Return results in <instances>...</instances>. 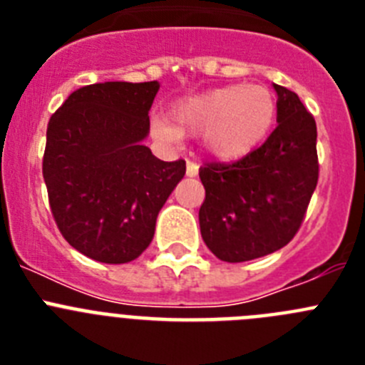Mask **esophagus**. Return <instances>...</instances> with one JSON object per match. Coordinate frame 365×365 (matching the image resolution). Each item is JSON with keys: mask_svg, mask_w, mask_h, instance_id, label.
Instances as JSON below:
<instances>
[{"mask_svg": "<svg viewBox=\"0 0 365 365\" xmlns=\"http://www.w3.org/2000/svg\"><path fill=\"white\" fill-rule=\"evenodd\" d=\"M197 173H199V164L193 163V160H188V163H186V175L195 177Z\"/></svg>", "mask_w": 365, "mask_h": 365, "instance_id": "34e87169", "label": "esophagus"}]
</instances>
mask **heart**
I'll return each mask as SVG.
<instances>
[{
  "label": "heart",
  "instance_id": "1",
  "mask_svg": "<svg viewBox=\"0 0 365 365\" xmlns=\"http://www.w3.org/2000/svg\"><path fill=\"white\" fill-rule=\"evenodd\" d=\"M276 117V100L263 86H225L177 100L170 120L155 122L157 135L177 140L180 135H201L214 157H245L267 137Z\"/></svg>",
  "mask_w": 365,
  "mask_h": 365
}]
</instances>
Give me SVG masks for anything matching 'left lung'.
Returning <instances> with one entry per match:
<instances>
[{"instance_id": "1", "label": "left lung", "mask_w": 365, "mask_h": 365, "mask_svg": "<svg viewBox=\"0 0 365 365\" xmlns=\"http://www.w3.org/2000/svg\"><path fill=\"white\" fill-rule=\"evenodd\" d=\"M278 93V125L259 148L234 163L199 170L205 201L199 225L221 261L241 263L285 247L302 227L318 185L316 122L294 91Z\"/></svg>"}]
</instances>
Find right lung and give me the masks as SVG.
<instances>
[{
    "label": "right lung",
    "mask_w": 365,
    "mask_h": 365,
    "mask_svg": "<svg viewBox=\"0 0 365 365\" xmlns=\"http://www.w3.org/2000/svg\"><path fill=\"white\" fill-rule=\"evenodd\" d=\"M159 82H104L71 93L47 125L43 179L58 230L100 263L137 259L186 173L143 144Z\"/></svg>",
    "instance_id": "add662e5"
}]
</instances>
